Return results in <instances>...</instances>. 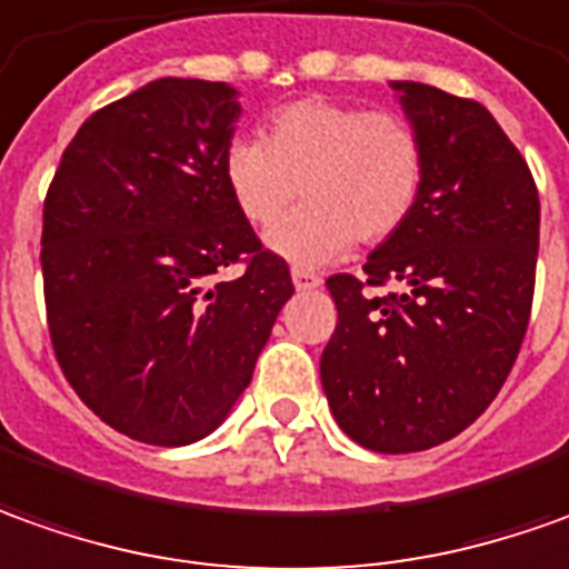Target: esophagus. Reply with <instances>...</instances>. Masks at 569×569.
<instances>
[{
	"label": "esophagus",
	"mask_w": 569,
	"mask_h": 569,
	"mask_svg": "<svg viewBox=\"0 0 569 569\" xmlns=\"http://www.w3.org/2000/svg\"><path fill=\"white\" fill-rule=\"evenodd\" d=\"M292 283H296V289H317V286H320V277L311 273V270L292 268Z\"/></svg>",
	"instance_id": "34e87169"
}]
</instances>
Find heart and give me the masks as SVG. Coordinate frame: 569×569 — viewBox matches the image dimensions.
I'll list each match as a JSON object with an SVG mask.
<instances>
[{
  "label": "heart",
  "mask_w": 569,
  "mask_h": 569,
  "mask_svg": "<svg viewBox=\"0 0 569 569\" xmlns=\"http://www.w3.org/2000/svg\"><path fill=\"white\" fill-rule=\"evenodd\" d=\"M223 180L239 214L268 230L296 194L299 212L270 230L268 246L292 264H330L351 242H382L415 214L427 149L392 111L299 99L264 121V139H233Z\"/></svg>",
  "instance_id": "1"
}]
</instances>
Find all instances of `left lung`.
Instances as JSON below:
<instances>
[{"mask_svg":"<svg viewBox=\"0 0 569 569\" xmlns=\"http://www.w3.org/2000/svg\"><path fill=\"white\" fill-rule=\"evenodd\" d=\"M389 87L423 139L427 180L415 214L367 254V280H327L339 323L320 382L346 436L408 455L467 430L508 380L536 286L539 192L479 102L415 80ZM389 279L398 297L363 292Z\"/></svg>","mask_w":569,"mask_h":569,"instance_id":"obj_1","label":"left lung"}]
</instances>
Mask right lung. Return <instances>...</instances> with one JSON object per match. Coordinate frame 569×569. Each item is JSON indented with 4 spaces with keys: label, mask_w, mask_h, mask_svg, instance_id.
I'll return each mask as SVG.
<instances>
[{
    "label": "right lung",
    "mask_w": 569,
    "mask_h": 569,
    "mask_svg": "<svg viewBox=\"0 0 569 569\" xmlns=\"http://www.w3.org/2000/svg\"><path fill=\"white\" fill-rule=\"evenodd\" d=\"M230 83L161 77L83 121L42 204L52 349L92 415L149 446L214 432L292 299L223 180ZM236 260L247 273L220 281Z\"/></svg>",
    "instance_id": "add662e5"
}]
</instances>
